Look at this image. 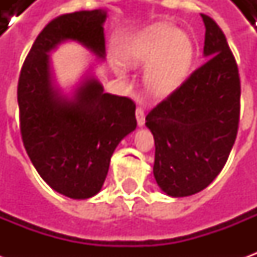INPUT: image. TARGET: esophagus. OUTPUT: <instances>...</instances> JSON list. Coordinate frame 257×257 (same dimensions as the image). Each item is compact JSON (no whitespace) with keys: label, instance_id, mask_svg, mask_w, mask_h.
Segmentation results:
<instances>
[{"label":"esophagus","instance_id":"obj_1","mask_svg":"<svg viewBox=\"0 0 257 257\" xmlns=\"http://www.w3.org/2000/svg\"><path fill=\"white\" fill-rule=\"evenodd\" d=\"M136 119H138V125L139 126H143L146 122V114L143 107H138L136 108Z\"/></svg>","mask_w":257,"mask_h":257}]
</instances>
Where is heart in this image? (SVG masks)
<instances>
[{
  "mask_svg": "<svg viewBox=\"0 0 257 257\" xmlns=\"http://www.w3.org/2000/svg\"><path fill=\"white\" fill-rule=\"evenodd\" d=\"M193 58L194 47L189 37L167 23L149 27L123 52L125 62L131 66L149 64L145 74L146 88L158 97L172 93L183 84ZM112 68L118 75L123 74L119 62H114Z\"/></svg>",
  "mask_w": 257,
  "mask_h": 257,
  "instance_id": "1",
  "label": "heart"
}]
</instances>
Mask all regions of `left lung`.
I'll list each match as a JSON object with an SVG mask.
<instances>
[{
	"instance_id": "1",
	"label": "left lung",
	"mask_w": 257,
	"mask_h": 257,
	"mask_svg": "<svg viewBox=\"0 0 257 257\" xmlns=\"http://www.w3.org/2000/svg\"><path fill=\"white\" fill-rule=\"evenodd\" d=\"M201 18L204 55L209 59L146 117L156 143L154 178L171 197L193 195L215 180L239 125L237 62L217 23L206 15Z\"/></svg>"
}]
</instances>
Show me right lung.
<instances>
[{
    "instance_id": "add662e5",
    "label": "right lung",
    "mask_w": 257,
    "mask_h": 257,
    "mask_svg": "<svg viewBox=\"0 0 257 257\" xmlns=\"http://www.w3.org/2000/svg\"><path fill=\"white\" fill-rule=\"evenodd\" d=\"M101 9L60 15L38 34L20 70L18 104L22 140L33 165L55 191L85 199L100 191L118 143L136 128L132 99L103 92L88 78L74 99L52 88L49 56L74 40L104 58Z\"/></svg>"
}]
</instances>
